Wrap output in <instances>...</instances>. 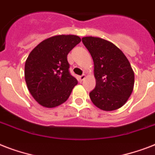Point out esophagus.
I'll return each mask as SVG.
<instances>
[{
  "mask_svg": "<svg viewBox=\"0 0 155 155\" xmlns=\"http://www.w3.org/2000/svg\"><path fill=\"white\" fill-rule=\"evenodd\" d=\"M85 78H86V75H84H84H80V76H79V79H80V81H83V80H84Z\"/></svg>",
  "mask_w": 155,
  "mask_h": 155,
  "instance_id": "esophagus-1",
  "label": "esophagus"
}]
</instances>
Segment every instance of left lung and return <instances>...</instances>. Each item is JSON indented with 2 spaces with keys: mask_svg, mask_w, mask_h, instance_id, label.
Here are the masks:
<instances>
[{
  "mask_svg": "<svg viewBox=\"0 0 155 155\" xmlns=\"http://www.w3.org/2000/svg\"><path fill=\"white\" fill-rule=\"evenodd\" d=\"M82 42L94 62L96 87L89 93L90 99L102 110L120 108L130 97L134 85V73L128 58L107 40L84 37Z\"/></svg>",
  "mask_w": 155,
  "mask_h": 155,
  "instance_id": "obj_1",
  "label": "left lung"
}]
</instances>
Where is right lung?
Returning <instances> with one entry per match:
<instances>
[{
    "label": "right lung",
    "instance_id": "right-lung-1",
    "mask_svg": "<svg viewBox=\"0 0 155 155\" xmlns=\"http://www.w3.org/2000/svg\"><path fill=\"white\" fill-rule=\"evenodd\" d=\"M81 41L76 35H57L42 41L30 52L25 79L30 94L46 108L60 105L70 97L77 80L70 74L68 53Z\"/></svg>",
    "mask_w": 155,
    "mask_h": 155
}]
</instances>
